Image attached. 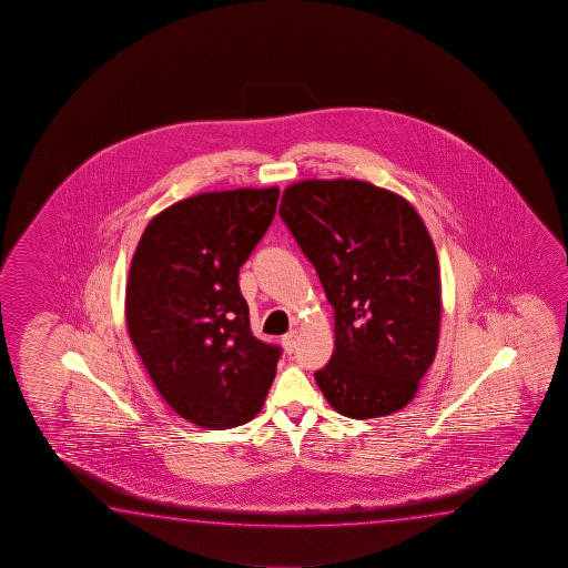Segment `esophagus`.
Returning <instances> with one entry per match:
<instances>
[{
  "instance_id": "1",
  "label": "esophagus",
  "mask_w": 568,
  "mask_h": 568,
  "mask_svg": "<svg viewBox=\"0 0 568 568\" xmlns=\"http://www.w3.org/2000/svg\"><path fill=\"white\" fill-rule=\"evenodd\" d=\"M296 342H298V334L292 329V332H288L286 336H282V346H284V349L288 352V354H292L294 349H296Z\"/></svg>"
}]
</instances>
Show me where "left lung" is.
Instances as JSON below:
<instances>
[{
    "instance_id": "left-lung-1",
    "label": "left lung",
    "mask_w": 568,
    "mask_h": 568,
    "mask_svg": "<svg viewBox=\"0 0 568 568\" xmlns=\"http://www.w3.org/2000/svg\"><path fill=\"white\" fill-rule=\"evenodd\" d=\"M280 216L334 308L336 349L316 382L352 419L404 409L435 359L442 280L432 236L404 196L356 179L302 181Z\"/></svg>"
}]
</instances>
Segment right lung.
I'll list each match as a JSON object with an SVG mask.
<instances>
[{
    "mask_svg": "<svg viewBox=\"0 0 568 568\" xmlns=\"http://www.w3.org/2000/svg\"><path fill=\"white\" fill-rule=\"evenodd\" d=\"M280 191L236 189L174 202L146 224L126 280V329L164 402L206 429L262 409L282 349L251 329L239 270Z\"/></svg>",
    "mask_w": 568,
    "mask_h": 568,
    "instance_id": "add662e5",
    "label": "right lung"
}]
</instances>
